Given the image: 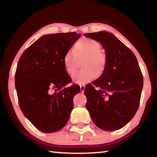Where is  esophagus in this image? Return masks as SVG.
Instances as JSON below:
<instances>
[{"instance_id": "esophagus-1", "label": "esophagus", "mask_w": 157, "mask_h": 157, "mask_svg": "<svg viewBox=\"0 0 157 157\" xmlns=\"http://www.w3.org/2000/svg\"><path fill=\"white\" fill-rule=\"evenodd\" d=\"M84 89H85V86H84V85H80V91H81L82 93L84 92Z\"/></svg>"}]
</instances>
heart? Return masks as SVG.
Segmentation results:
<instances>
[{
    "instance_id": "obj_1",
    "label": "heart",
    "mask_w": 157,
    "mask_h": 157,
    "mask_svg": "<svg viewBox=\"0 0 157 157\" xmlns=\"http://www.w3.org/2000/svg\"><path fill=\"white\" fill-rule=\"evenodd\" d=\"M86 57L82 62L84 68L73 74L72 79L79 84H84L95 79L104 72L107 66V56L101 51V45L94 39L85 38L78 41L73 50H68L63 58L66 73L72 74L76 67L77 58Z\"/></svg>"
}]
</instances>
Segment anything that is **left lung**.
I'll list each match as a JSON object with an SVG mask.
<instances>
[{
	"mask_svg": "<svg viewBox=\"0 0 157 157\" xmlns=\"http://www.w3.org/2000/svg\"><path fill=\"white\" fill-rule=\"evenodd\" d=\"M84 36L102 44L107 59L102 75L85 87L86 107L100 129H119L132 120L139 107L143 78L139 63L132 50L113 34L102 31Z\"/></svg>",
	"mask_w": 157,
	"mask_h": 157,
	"instance_id": "obj_1",
	"label": "left lung"
}]
</instances>
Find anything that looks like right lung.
<instances>
[{
	"instance_id": "right-lung-1",
	"label": "right lung",
	"mask_w": 157,
	"mask_h": 157,
	"mask_svg": "<svg viewBox=\"0 0 157 157\" xmlns=\"http://www.w3.org/2000/svg\"><path fill=\"white\" fill-rule=\"evenodd\" d=\"M76 33L44 35L29 46L18 60L15 87L21 111L40 131L62 129L73 109L78 85L65 87L71 79L64 68L65 53L80 37ZM52 91L56 92L52 93Z\"/></svg>"
}]
</instances>
